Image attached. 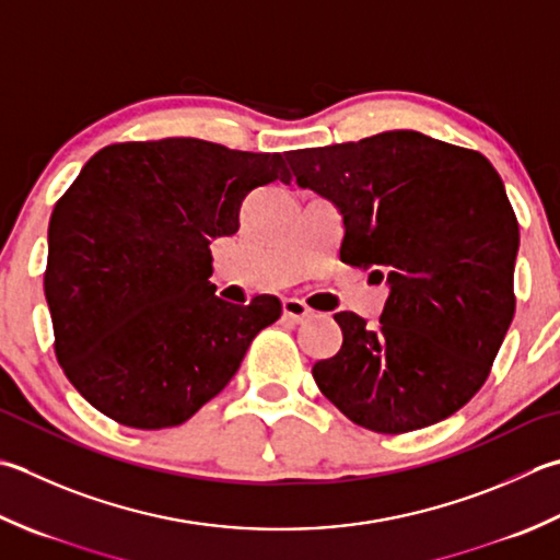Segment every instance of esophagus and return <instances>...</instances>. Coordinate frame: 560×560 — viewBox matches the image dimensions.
Returning <instances> with one entry per match:
<instances>
[{"instance_id": "34e87169", "label": "esophagus", "mask_w": 560, "mask_h": 560, "mask_svg": "<svg viewBox=\"0 0 560 560\" xmlns=\"http://www.w3.org/2000/svg\"><path fill=\"white\" fill-rule=\"evenodd\" d=\"M283 317H289L293 323H305L313 317V311L299 299H287L283 301Z\"/></svg>"}]
</instances>
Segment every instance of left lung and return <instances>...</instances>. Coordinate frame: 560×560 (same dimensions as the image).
Here are the masks:
<instances>
[{
  "mask_svg": "<svg viewBox=\"0 0 560 560\" xmlns=\"http://www.w3.org/2000/svg\"><path fill=\"white\" fill-rule=\"evenodd\" d=\"M287 162L342 215L339 259L388 283L376 327L335 313L342 347L313 366L317 388L381 434L462 410L514 317L520 225L495 167L418 130L291 150Z\"/></svg>",
  "mask_w": 560,
  "mask_h": 560,
  "instance_id": "1",
  "label": "left lung"
}]
</instances>
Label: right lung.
<instances>
[{
	"instance_id": "add662e5",
	"label": "right lung",
	"mask_w": 560,
	"mask_h": 560,
	"mask_svg": "<svg viewBox=\"0 0 560 560\" xmlns=\"http://www.w3.org/2000/svg\"><path fill=\"white\" fill-rule=\"evenodd\" d=\"M291 182L279 152L199 138L116 142L84 164L48 225L43 289L55 357L98 412L136 430L186 422L221 393L281 303H225L215 237L245 196Z\"/></svg>"
}]
</instances>
